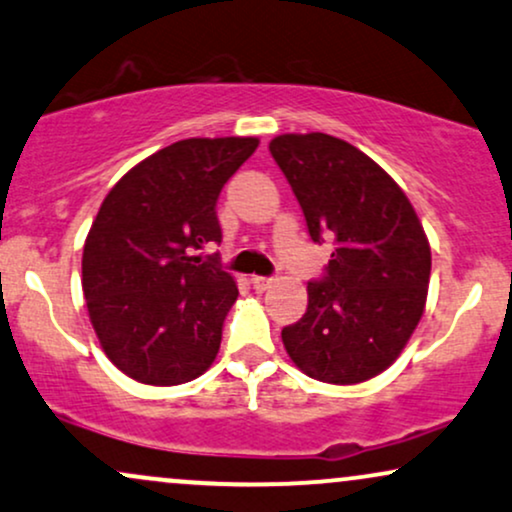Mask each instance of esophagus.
<instances>
[{"instance_id": "34e87169", "label": "esophagus", "mask_w": 512, "mask_h": 512, "mask_svg": "<svg viewBox=\"0 0 512 512\" xmlns=\"http://www.w3.org/2000/svg\"><path fill=\"white\" fill-rule=\"evenodd\" d=\"M276 283V279H269V276H252V286H255V291H267V288H272Z\"/></svg>"}]
</instances>
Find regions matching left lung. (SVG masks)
<instances>
[{
  "label": "left lung",
  "mask_w": 512,
  "mask_h": 512,
  "mask_svg": "<svg viewBox=\"0 0 512 512\" xmlns=\"http://www.w3.org/2000/svg\"><path fill=\"white\" fill-rule=\"evenodd\" d=\"M269 152L291 183L315 243L334 236L324 281L307 286V312L281 331L293 365L350 386L389 369L427 305L432 248L381 166L326 133H283Z\"/></svg>",
  "instance_id": "8db88e82"
}]
</instances>
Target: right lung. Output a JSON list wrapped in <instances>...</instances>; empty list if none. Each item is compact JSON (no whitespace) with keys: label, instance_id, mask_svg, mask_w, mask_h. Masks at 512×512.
<instances>
[{"label":"right lung","instance_id":"obj_1","mask_svg":"<svg viewBox=\"0 0 512 512\" xmlns=\"http://www.w3.org/2000/svg\"><path fill=\"white\" fill-rule=\"evenodd\" d=\"M257 145L178 140L104 197L85 238L83 295L104 355L126 377L178 386L212 367L238 286L195 252L221 240L219 193Z\"/></svg>","mask_w":512,"mask_h":512}]
</instances>
